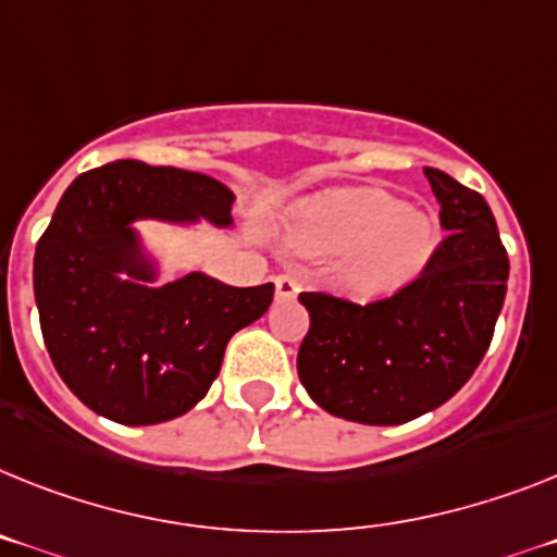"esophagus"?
Here are the masks:
<instances>
[{"mask_svg": "<svg viewBox=\"0 0 557 557\" xmlns=\"http://www.w3.org/2000/svg\"><path fill=\"white\" fill-rule=\"evenodd\" d=\"M274 294H277V300H294L300 294V280L292 277V274H277V280H274Z\"/></svg>", "mask_w": 557, "mask_h": 557, "instance_id": "obj_1", "label": "esophagus"}]
</instances>
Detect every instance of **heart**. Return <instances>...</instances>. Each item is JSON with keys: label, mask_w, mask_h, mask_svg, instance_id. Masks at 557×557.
Wrapping results in <instances>:
<instances>
[{"label": "heart", "mask_w": 557, "mask_h": 557, "mask_svg": "<svg viewBox=\"0 0 557 557\" xmlns=\"http://www.w3.org/2000/svg\"><path fill=\"white\" fill-rule=\"evenodd\" d=\"M294 249L336 257V283L357 300H382L424 274L438 249V223L385 189H350L302 203Z\"/></svg>", "instance_id": "b5f03b06"}]
</instances>
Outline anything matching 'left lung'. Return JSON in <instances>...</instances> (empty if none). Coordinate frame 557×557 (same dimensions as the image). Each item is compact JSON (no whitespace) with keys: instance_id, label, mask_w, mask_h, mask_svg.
Listing matches in <instances>:
<instances>
[{"instance_id":"obj_1","label":"left lung","mask_w":557,"mask_h":557,"mask_svg":"<svg viewBox=\"0 0 557 557\" xmlns=\"http://www.w3.org/2000/svg\"><path fill=\"white\" fill-rule=\"evenodd\" d=\"M447 237L419 280L357 306L302 292L311 325L297 354L308 396L359 424H405L459 394L493 339L509 260L479 191L424 166Z\"/></svg>"}]
</instances>
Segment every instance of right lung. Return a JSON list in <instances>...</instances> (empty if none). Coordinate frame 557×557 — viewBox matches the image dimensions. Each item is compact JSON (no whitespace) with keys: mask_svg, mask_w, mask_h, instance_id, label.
<instances>
[{"mask_svg":"<svg viewBox=\"0 0 557 557\" xmlns=\"http://www.w3.org/2000/svg\"><path fill=\"white\" fill-rule=\"evenodd\" d=\"M235 195L175 166L115 161L59 200L33 257L41 336L64 385L119 424H158L198 405L226 343L269 311L274 283L226 286L203 271L152 286L135 221L232 226Z\"/></svg>","mask_w":557,"mask_h":557,"instance_id":"1","label":"right lung"}]
</instances>
